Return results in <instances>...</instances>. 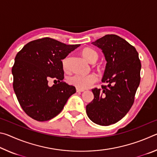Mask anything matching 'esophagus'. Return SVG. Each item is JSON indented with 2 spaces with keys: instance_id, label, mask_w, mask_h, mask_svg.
Returning <instances> with one entry per match:
<instances>
[{
  "instance_id": "obj_1",
  "label": "esophagus",
  "mask_w": 157,
  "mask_h": 157,
  "mask_svg": "<svg viewBox=\"0 0 157 157\" xmlns=\"http://www.w3.org/2000/svg\"><path fill=\"white\" fill-rule=\"evenodd\" d=\"M76 91L78 92V93H80V92H83V91H84V90L79 89H76Z\"/></svg>"
}]
</instances>
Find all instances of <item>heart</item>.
<instances>
[{
	"label": "heart",
	"mask_w": 157,
	"mask_h": 157,
	"mask_svg": "<svg viewBox=\"0 0 157 157\" xmlns=\"http://www.w3.org/2000/svg\"><path fill=\"white\" fill-rule=\"evenodd\" d=\"M82 55L85 59L91 63L94 60H97L98 55L94 50L89 48H84L82 51ZM67 63V59L63 60V68L66 67ZM98 80V77L95 74H89V75H79V74H75L70 76L68 79V83L77 87L79 89H86L91 87L95 82Z\"/></svg>",
	"instance_id": "b5f03b06"
}]
</instances>
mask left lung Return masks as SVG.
<instances>
[{
  "label": "left lung",
  "mask_w": 157,
  "mask_h": 157,
  "mask_svg": "<svg viewBox=\"0 0 157 157\" xmlns=\"http://www.w3.org/2000/svg\"><path fill=\"white\" fill-rule=\"evenodd\" d=\"M92 44L104 54L107 63L102 82L108 84L92 89L94 98L86 111L94 123L108 126L121 120L132 107L140 84L141 63L136 48L116 34H107Z\"/></svg>",
  "instance_id": "8db88e82"
}]
</instances>
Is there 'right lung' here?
Returning <instances> with one entry per match:
<instances>
[{
    "mask_svg": "<svg viewBox=\"0 0 157 157\" xmlns=\"http://www.w3.org/2000/svg\"><path fill=\"white\" fill-rule=\"evenodd\" d=\"M79 46L46 37L29 42L17 53L12 69L13 87L21 107L32 118H54L76 92L75 86L61 82L64 78L62 60ZM52 78L59 84L50 87Z\"/></svg>",
    "mask_w": 157,
    "mask_h": 157,
    "instance_id": "right-lung-1",
    "label": "right lung"
}]
</instances>
